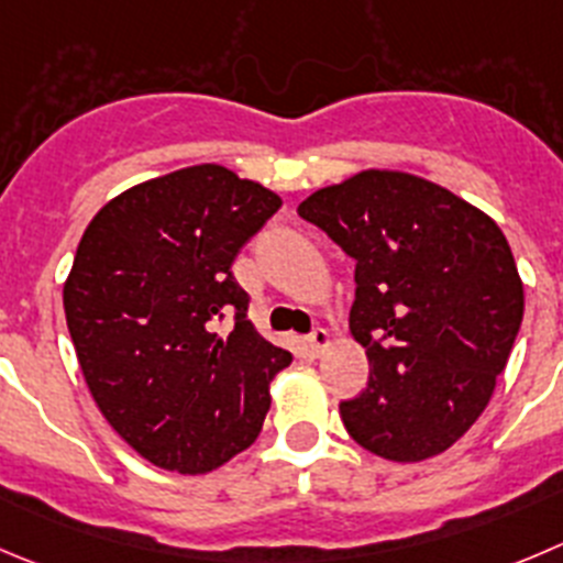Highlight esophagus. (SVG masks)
Returning <instances> with one entry per match:
<instances>
[{
  "instance_id": "esophagus-1",
  "label": "esophagus",
  "mask_w": 563,
  "mask_h": 563,
  "mask_svg": "<svg viewBox=\"0 0 563 563\" xmlns=\"http://www.w3.org/2000/svg\"><path fill=\"white\" fill-rule=\"evenodd\" d=\"M307 345H309V351H312V356H320V353H323V347L329 345V331L314 329L312 334L307 336Z\"/></svg>"
}]
</instances>
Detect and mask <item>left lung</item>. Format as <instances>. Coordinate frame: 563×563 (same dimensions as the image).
I'll list each match as a JSON object with an SVG mask.
<instances>
[{"label":"left lung","instance_id":"8db88e82","mask_svg":"<svg viewBox=\"0 0 563 563\" xmlns=\"http://www.w3.org/2000/svg\"><path fill=\"white\" fill-rule=\"evenodd\" d=\"M298 216L356 262L351 334L371 378L340 404L347 433L389 462L448 451L489 404L526 309L497 223L398 170L323 187Z\"/></svg>","mask_w":563,"mask_h":563}]
</instances>
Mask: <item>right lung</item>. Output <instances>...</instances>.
<instances>
[{
	"instance_id": "right-lung-1",
	"label": "right lung",
	"mask_w": 563,
	"mask_h": 563,
	"mask_svg": "<svg viewBox=\"0 0 563 563\" xmlns=\"http://www.w3.org/2000/svg\"><path fill=\"white\" fill-rule=\"evenodd\" d=\"M278 207L223 165H192L112 198L79 240L63 287L79 367L157 467L207 473L260 437L267 384L292 356L256 334L232 262Z\"/></svg>"
}]
</instances>
